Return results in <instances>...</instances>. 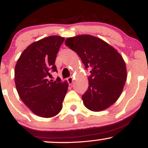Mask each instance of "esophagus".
<instances>
[{
    "label": "esophagus",
    "instance_id": "34e87169",
    "mask_svg": "<svg viewBox=\"0 0 148 148\" xmlns=\"http://www.w3.org/2000/svg\"><path fill=\"white\" fill-rule=\"evenodd\" d=\"M73 81H74V78L72 77V76H70V77L67 78V81H68L69 84H72L73 83Z\"/></svg>",
    "mask_w": 148,
    "mask_h": 148
}]
</instances>
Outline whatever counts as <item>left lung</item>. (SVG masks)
<instances>
[{"label": "left lung", "mask_w": 148, "mask_h": 148, "mask_svg": "<svg viewBox=\"0 0 148 148\" xmlns=\"http://www.w3.org/2000/svg\"><path fill=\"white\" fill-rule=\"evenodd\" d=\"M66 46L77 53L87 69L89 86L82 96L85 106L92 111H101L113 105L120 97L127 73L126 64L114 47L101 39L90 35L68 37Z\"/></svg>", "instance_id": "obj_1"}]
</instances>
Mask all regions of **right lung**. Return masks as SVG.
<instances>
[{
	"mask_svg": "<svg viewBox=\"0 0 148 148\" xmlns=\"http://www.w3.org/2000/svg\"><path fill=\"white\" fill-rule=\"evenodd\" d=\"M62 37L49 36L34 42L22 52L14 69V81L18 96L25 106L42 118L60 113L68 89L67 81L47 79L49 69L56 71L55 61Z\"/></svg>",
	"mask_w": 148,
	"mask_h": 148,
	"instance_id": "1",
	"label": "right lung"
}]
</instances>
